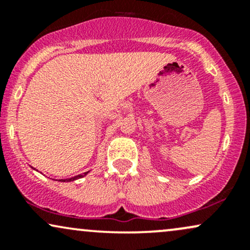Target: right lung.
Returning <instances> with one entry per match:
<instances>
[{
    "mask_svg": "<svg viewBox=\"0 0 250 250\" xmlns=\"http://www.w3.org/2000/svg\"><path fill=\"white\" fill-rule=\"evenodd\" d=\"M31 168H33V167H31ZM33 169H35V168H33ZM88 173H89V171H85V173L76 175V176H74V177H69V179H62V180H56V181H59V182H71V181H76V180L81 179V177H84Z\"/></svg>",
    "mask_w": 250,
    "mask_h": 250,
    "instance_id": "right-lung-1",
    "label": "right lung"
}]
</instances>
